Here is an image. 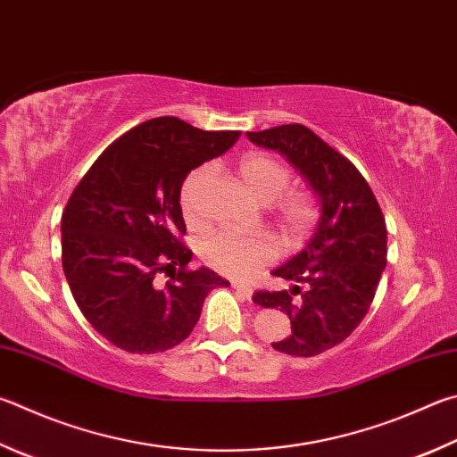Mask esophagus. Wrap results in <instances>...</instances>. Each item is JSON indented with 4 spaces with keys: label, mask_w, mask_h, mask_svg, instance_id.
I'll list each match as a JSON object with an SVG mask.
<instances>
[{
    "label": "esophagus",
    "mask_w": 457,
    "mask_h": 457,
    "mask_svg": "<svg viewBox=\"0 0 457 457\" xmlns=\"http://www.w3.org/2000/svg\"><path fill=\"white\" fill-rule=\"evenodd\" d=\"M231 287H234L236 292L242 294L244 297H247V300H250V297L253 295V289L250 286H245V284H239V281H231Z\"/></svg>",
    "instance_id": "esophagus-1"
}]
</instances>
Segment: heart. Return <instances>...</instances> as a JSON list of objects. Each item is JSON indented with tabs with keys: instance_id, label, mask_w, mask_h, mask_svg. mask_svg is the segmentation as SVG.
I'll use <instances>...</instances> for the list:
<instances>
[{
	"instance_id": "heart-1",
	"label": "heart",
	"mask_w": 457,
	"mask_h": 457,
	"mask_svg": "<svg viewBox=\"0 0 457 457\" xmlns=\"http://www.w3.org/2000/svg\"><path fill=\"white\" fill-rule=\"evenodd\" d=\"M237 173L245 184L247 192L262 204L276 202L289 186V171L265 154L253 152L244 155L237 163ZM210 179L212 168L202 165V168L189 173L184 186H181L179 204L187 221L197 223V220H200L202 192ZM279 218L292 234H305L318 218L313 195L308 192L287 194L279 201ZM273 255H276V245L263 234H237V231L223 229L210 236L202 244L204 262L210 268L234 278L252 276L265 263L271 262Z\"/></svg>"
}]
</instances>
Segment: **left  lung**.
<instances>
[{
	"instance_id": "left-lung-1",
	"label": "left lung",
	"mask_w": 457,
	"mask_h": 457,
	"mask_svg": "<svg viewBox=\"0 0 457 457\" xmlns=\"http://www.w3.org/2000/svg\"><path fill=\"white\" fill-rule=\"evenodd\" d=\"M245 136L284 155L320 205L310 242L271 271L294 286L253 295L257 305L279 308L292 321V336L273 350L312 358L342 344L366 318L387 262L386 220L358 168L312 129L289 123Z\"/></svg>"
}]
</instances>
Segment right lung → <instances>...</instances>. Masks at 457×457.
<instances>
[{"mask_svg":"<svg viewBox=\"0 0 457 457\" xmlns=\"http://www.w3.org/2000/svg\"><path fill=\"white\" fill-rule=\"evenodd\" d=\"M242 131H204L155 118L105 149L62 215L63 273L97 334L129 353H157L192 334L205 295L229 286L192 252L179 192L187 173L226 154ZM157 272L170 276L165 287Z\"/></svg>","mask_w":457,"mask_h":457,"instance_id":"right-lung-1","label":"right lung"}]
</instances>
